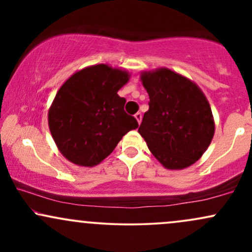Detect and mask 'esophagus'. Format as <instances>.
<instances>
[{"mask_svg":"<svg viewBox=\"0 0 252 252\" xmlns=\"http://www.w3.org/2000/svg\"><path fill=\"white\" fill-rule=\"evenodd\" d=\"M135 118H136V121H137L138 123H141V121H142V114H141L140 111L136 112V114H135Z\"/></svg>","mask_w":252,"mask_h":252,"instance_id":"obj_1","label":"esophagus"}]
</instances>
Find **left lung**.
<instances>
[{"label": "left lung", "mask_w": 252, "mask_h": 252, "mask_svg": "<svg viewBox=\"0 0 252 252\" xmlns=\"http://www.w3.org/2000/svg\"><path fill=\"white\" fill-rule=\"evenodd\" d=\"M141 78L149 110L138 132L166 168H186L200 158L215 134L206 97L194 83L168 68L146 72Z\"/></svg>", "instance_id": "1"}]
</instances>
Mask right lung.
<instances>
[{
	"label": "right lung",
	"instance_id": "obj_1",
	"mask_svg": "<svg viewBox=\"0 0 252 252\" xmlns=\"http://www.w3.org/2000/svg\"><path fill=\"white\" fill-rule=\"evenodd\" d=\"M128 79L126 72L100 63L63 83L48 112V126L67 160L96 166L126 132L137 128L136 118L124 111L126 98L117 94Z\"/></svg>",
	"mask_w": 252,
	"mask_h": 252
}]
</instances>
